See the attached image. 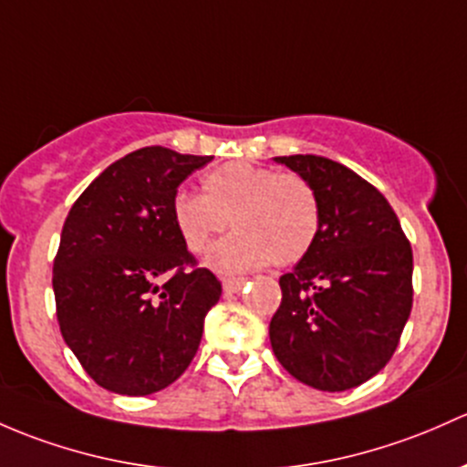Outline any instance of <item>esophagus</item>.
<instances>
[{"label":"esophagus","mask_w":467,"mask_h":467,"mask_svg":"<svg viewBox=\"0 0 467 467\" xmlns=\"http://www.w3.org/2000/svg\"><path fill=\"white\" fill-rule=\"evenodd\" d=\"M244 284H246V279H244V277H225L223 279V293H225V296L239 293V291H242Z\"/></svg>","instance_id":"34e87169"}]
</instances>
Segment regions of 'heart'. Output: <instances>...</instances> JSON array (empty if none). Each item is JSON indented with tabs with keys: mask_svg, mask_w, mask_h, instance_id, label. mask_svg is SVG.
<instances>
[{
	"mask_svg": "<svg viewBox=\"0 0 467 467\" xmlns=\"http://www.w3.org/2000/svg\"><path fill=\"white\" fill-rule=\"evenodd\" d=\"M201 190L203 194H176L171 219L183 246L194 254L210 250L230 221L237 233L208 259L217 271H257L271 262L293 266L316 246L322 205L306 176L237 161L210 171Z\"/></svg>",
	"mask_w": 467,
	"mask_h": 467,
	"instance_id": "b5f03b06",
	"label": "heart"
}]
</instances>
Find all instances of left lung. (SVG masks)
<instances>
[{
  "label": "left lung",
  "mask_w": 467,
  "mask_h": 467,
  "mask_svg": "<svg viewBox=\"0 0 467 467\" xmlns=\"http://www.w3.org/2000/svg\"><path fill=\"white\" fill-rule=\"evenodd\" d=\"M275 161L306 176L322 205L316 246L279 277L275 358L313 389H353L399 347L414 296L411 246L385 196L353 170L313 154Z\"/></svg>",
  "instance_id": "8db88e82"
}]
</instances>
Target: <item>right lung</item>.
<instances>
[{
	"label": "right lung",
	"instance_id": "1",
	"mask_svg": "<svg viewBox=\"0 0 467 467\" xmlns=\"http://www.w3.org/2000/svg\"><path fill=\"white\" fill-rule=\"evenodd\" d=\"M213 156L143 147L78 196L53 259L57 324L82 369L105 389L147 396L190 367L221 282L181 242L179 185Z\"/></svg>",
	"mask_w": 467,
	"mask_h": 467
}]
</instances>
